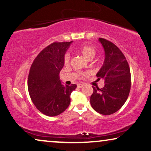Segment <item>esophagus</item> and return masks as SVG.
Instances as JSON below:
<instances>
[{
  "label": "esophagus",
  "mask_w": 151,
  "mask_h": 151,
  "mask_svg": "<svg viewBox=\"0 0 151 151\" xmlns=\"http://www.w3.org/2000/svg\"><path fill=\"white\" fill-rule=\"evenodd\" d=\"M83 86H84V84H78V88H82Z\"/></svg>",
  "instance_id": "1"
}]
</instances>
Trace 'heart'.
I'll return each mask as SVG.
<instances>
[{
	"label": "heart",
	"instance_id": "b5f03b06",
	"mask_svg": "<svg viewBox=\"0 0 151 151\" xmlns=\"http://www.w3.org/2000/svg\"><path fill=\"white\" fill-rule=\"evenodd\" d=\"M78 51L82 54L84 58H86L88 60H91L94 58V56L96 54V49L95 47L92 45L89 44H84L80 45L78 47ZM70 60V54L69 52L65 53L64 56V63L65 64H68Z\"/></svg>",
	"mask_w": 151,
	"mask_h": 151
}]
</instances>
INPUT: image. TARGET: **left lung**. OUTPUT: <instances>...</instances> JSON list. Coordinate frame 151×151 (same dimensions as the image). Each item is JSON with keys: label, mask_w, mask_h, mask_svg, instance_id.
<instances>
[{"label": "left lung", "mask_w": 151, "mask_h": 151, "mask_svg": "<svg viewBox=\"0 0 151 151\" xmlns=\"http://www.w3.org/2000/svg\"><path fill=\"white\" fill-rule=\"evenodd\" d=\"M99 40L106 57L97 77L98 80H104L105 86L101 88L93 86L90 101L96 112L110 115L120 110L127 99L132 85L130 69L125 56L114 43L104 38Z\"/></svg>", "instance_id": "1"}]
</instances>
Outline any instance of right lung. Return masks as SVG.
<instances>
[{
    "label": "right lung",
    "mask_w": 151,
    "mask_h": 151,
    "mask_svg": "<svg viewBox=\"0 0 151 151\" xmlns=\"http://www.w3.org/2000/svg\"><path fill=\"white\" fill-rule=\"evenodd\" d=\"M70 42H54L39 52L30 67L28 89L37 110L48 116L59 115L68 108L76 84H61L59 73Z\"/></svg>",
    "instance_id": "right-lung-1"
}]
</instances>
